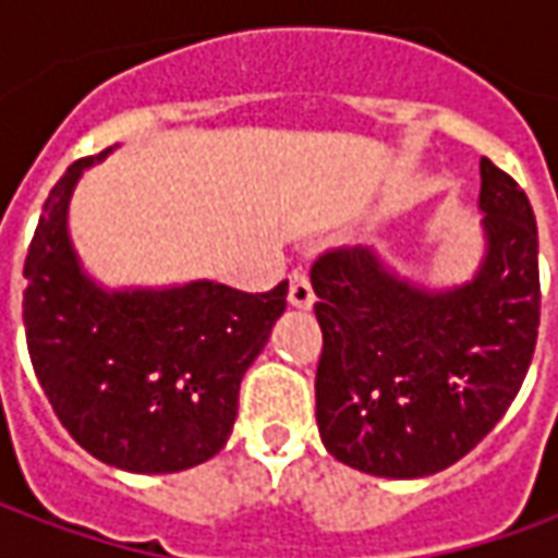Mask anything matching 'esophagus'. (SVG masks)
Returning a JSON list of instances; mask_svg holds the SVG:
<instances>
[{
    "label": "esophagus",
    "mask_w": 558,
    "mask_h": 558,
    "mask_svg": "<svg viewBox=\"0 0 558 558\" xmlns=\"http://www.w3.org/2000/svg\"><path fill=\"white\" fill-rule=\"evenodd\" d=\"M314 287H311V278L304 275L302 268H295L290 275V304L292 307H302V311H307V307H314Z\"/></svg>",
    "instance_id": "obj_1"
}]
</instances>
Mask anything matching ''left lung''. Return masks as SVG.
<instances>
[{
    "mask_svg": "<svg viewBox=\"0 0 558 558\" xmlns=\"http://www.w3.org/2000/svg\"><path fill=\"white\" fill-rule=\"evenodd\" d=\"M484 266L424 292L364 247L311 266L323 352L316 424L328 454L383 478H421L466 457L526 379L541 323L538 227L526 191L481 158Z\"/></svg>",
    "mask_w": 558,
    "mask_h": 558,
    "instance_id": "obj_1",
    "label": "left lung"
}]
</instances>
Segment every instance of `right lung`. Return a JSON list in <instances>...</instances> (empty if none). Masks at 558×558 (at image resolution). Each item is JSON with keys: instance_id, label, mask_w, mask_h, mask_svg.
<instances>
[{"instance_id": "1", "label": "right lung", "mask_w": 558, "mask_h": 558, "mask_svg": "<svg viewBox=\"0 0 558 558\" xmlns=\"http://www.w3.org/2000/svg\"><path fill=\"white\" fill-rule=\"evenodd\" d=\"M95 158L53 184L29 242L23 326L44 395L92 457L128 472H179L215 457L239 415V386L275 319L287 280L242 292L196 280L107 295L68 242V199Z\"/></svg>"}]
</instances>
